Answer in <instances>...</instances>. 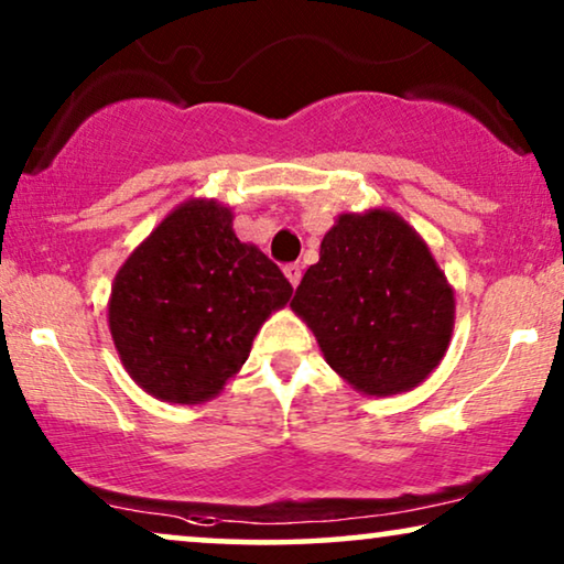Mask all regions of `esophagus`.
Here are the masks:
<instances>
[{
  "label": "esophagus",
  "mask_w": 564,
  "mask_h": 564,
  "mask_svg": "<svg viewBox=\"0 0 564 564\" xmlns=\"http://www.w3.org/2000/svg\"><path fill=\"white\" fill-rule=\"evenodd\" d=\"M284 276H288V280H290V284H292V288H297L300 276H303V267H300V264H297V261H295V264H288V267H284Z\"/></svg>",
  "instance_id": "obj_1"
}]
</instances>
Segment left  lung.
I'll use <instances>...</instances> for the list:
<instances>
[{
    "label": "left lung",
    "mask_w": 564,
    "mask_h": 564,
    "mask_svg": "<svg viewBox=\"0 0 564 564\" xmlns=\"http://www.w3.org/2000/svg\"><path fill=\"white\" fill-rule=\"evenodd\" d=\"M328 367L365 395L426 380L449 349L454 290L429 243L398 213H341L290 303Z\"/></svg>",
    "instance_id": "obj_1"
}]
</instances>
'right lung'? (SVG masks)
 <instances>
[{"label": "right lung", "instance_id": "right-lung-1", "mask_svg": "<svg viewBox=\"0 0 564 564\" xmlns=\"http://www.w3.org/2000/svg\"><path fill=\"white\" fill-rule=\"evenodd\" d=\"M292 297L259 246L241 243L218 199L176 205L122 261L107 323L122 367L164 403H207L249 359L253 336Z\"/></svg>", "mask_w": 564, "mask_h": 564}]
</instances>
